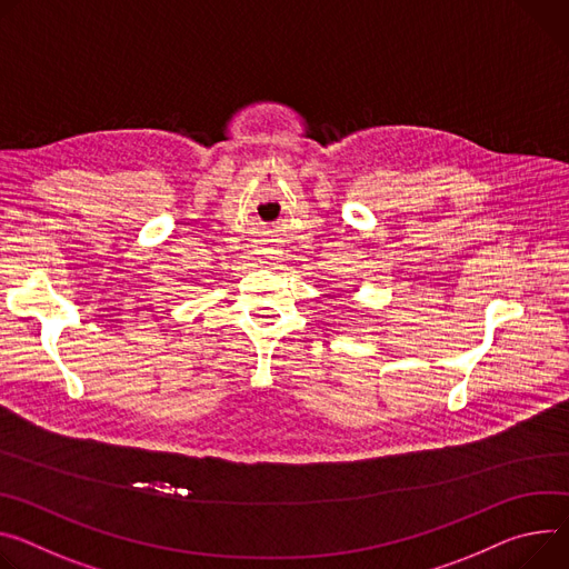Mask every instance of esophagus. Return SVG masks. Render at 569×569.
<instances>
[{
  "mask_svg": "<svg viewBox=\"0 0 569 569\" xmlns=\"http://www.w3.org/2000/svg\"><path fill=\"white\" fill-rule=\"evenodd\" d=\"M268 258H274V256H270V253H279L274 247H266V251H263Z\"/></svg>",
  "mask_w": 569,
  "mask_h": 569,
  "instance_id": "esophagus-1",
  "label": "esophagus"
}]
</instances>
